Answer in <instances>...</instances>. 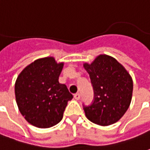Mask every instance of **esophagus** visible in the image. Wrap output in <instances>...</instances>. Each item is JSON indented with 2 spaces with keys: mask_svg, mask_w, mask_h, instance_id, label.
Wrapping results in <instances>:
<instances>
[{
  "mask_svg": "<svg viewBox=\"0 0 150 150\" xmlns=\"http://www.w3.org/2000/svg\"><path fill=\"white\" fill-rule=\"evenodd\" d=\"M74 98H75V100H80V95L79 94V93H76V94H75V95H74Z\"/></svg>",
  "mask_w": 150,
  "mask_h": 150,
  "instance_id": "1",
  "label": "esophagus"
}]
</instances>
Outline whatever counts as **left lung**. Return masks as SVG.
<instances>
[{"label":"left lung","mask_w":150,"mask_h":150,"mask_svg":"<svg viewBox=\"0 0 150 150\" xmlns=\"http://www.w3.org/2000/svg\"><path fill=\"white\" fill-rule=\"evenodd\" d=\"M84 68L94 88V102L84 106L85 116L101 126L119 121L131 103L133 80L129 72L114 57L100 54Z\"/></svg>","instance_id":"left-lung-1"}]
</instances>
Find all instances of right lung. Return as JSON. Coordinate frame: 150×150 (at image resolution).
<instances>
[{"instance_id": "add662e5", "label": "right lung", "mask_w": 150, "mask_h": 150, "mask_svg": "<svg viewBox=\"0 0 150 150\" xmlns=\"http://www.w3.org/2000/svg\"><path fill=\"white\" fill-rule=\"evenodd\" d=\"M64 63L54 57L35 59L20 73L15 84L16 100L21 114L34 126L45 129L63 118L72 100L67 86L59 82Z\"/></svg>"}]
</instances>
